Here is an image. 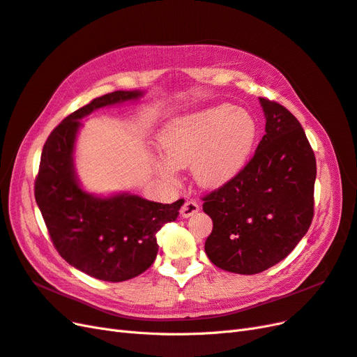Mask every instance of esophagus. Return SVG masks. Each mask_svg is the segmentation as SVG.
<instances>
[{"mask_svg": "<svg viewBox=\"0 0 357 357\" xmlns=\"http://www.w3.org/2000/svg\"><path fill=\"white\" fill-rule=\"evenodd\" d=\"M199 211V205L195 201H186L183 204V207L180 208V214L181 218H190V215L197 214Z\"/></svg>", "mask_w": 357, "mask_h": 357, "instance_id": "esophagus-1", "label": "esophagus"}]
</instances>
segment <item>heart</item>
<instances>
[{
	"label": "heart",
	"instance_id": "b5f03b06",
	"mask_svg": "<svg viewBox=\"0 0 357 357\" xmlns=\"http://www.w3.org/2000/svg\"><path fill=\"white\" fill-rule=\"evenodd\" d=\"M256 135L253 119L223 104L178 119L160 138L165 160L159 169L172 176V168L192 163L193 177L201 186L214 189L238 174L250 153Z\"/></svg>",
	"mask_w": 357,
	"mask_h": 357
}]
</instances>
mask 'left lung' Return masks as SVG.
Listing matches in <instances>:
<instances>
[{
  "label": "left lung",
  "instance_id": "obj_1",
  "mask_svg": "<svg viewBox=\"0 0 357 357\" xmlns=\"http://www.w3.org/2000/svg\"><path fill=\"white\" fill-rule=\"evenodd\" d=\"M266 125L255 155L232 180L202 197L213 220L210 261L252 275L294 250L314 215L316 156L304 128L286 107L261 98Z\"/></svg>",
  "mask_w": 357,
  "mask_h": 357
}]
</instances>
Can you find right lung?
<instances>
[{
  "mask_svg": "<svg viewBox=\"0 0 357 357\" xmlns=\"http://www.w3.org/2000/svg\"><path fill=\"white\" fill-rule=\"evenodd\" d=\"M139 91H114L68 114L43 147L34 193L56 252L74 268L104 282L143 274L158 255L156 234L174 222L185 199L152 202L137 195L96 198L82 190L73 150L80 119L104 105L137 100Z\"/></svg>",
  "mask_w": 357,
  "mask_h": 357,
  "instance_id": "right-lung-1",
  "label": "right lung"
}]
</instances>
